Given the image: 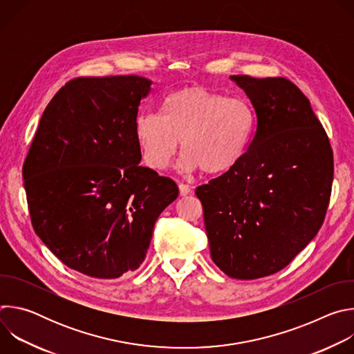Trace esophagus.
I'll return each instance as SVG.
<instances>
[{"mask_svg": "<svg viewBox=\"0 0 354 354\" xmlns=\"http://www.w3.org/2000/svg\"><path fill=\"white\" fill-rule=\"evenodd\" d=\"M178 187H179V193H180V196H187L192 190H190V187L187 186V185H183V183H179L178 185Z\"/></svg>", "mask_w": 354, "mask_h": 354, "instance_id": "esophagus-1", "label": "esophagus"}]
</instances>
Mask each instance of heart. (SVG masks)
<instances>
[{
  "label": "heart",
  "mask_w": 354,
  "mask_h": 354,
  "mask_svg": "<svg viewBox=\"0 0 354 354\" xmlns=\"http://www.w3.org/2000/svg\"><path fill=\"white\" fill-rule=\"evenodd\" d=\"M134 131L149 168L167 169L182 141V172L203 169L218 175L232 169L245 156L255 131V112L245 99L189 86L165 97L161 118L140 115Z\"/></svg>",
  "instance_id": "obj_1"
}]
</instances>
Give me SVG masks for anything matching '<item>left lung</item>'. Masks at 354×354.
I'll use <instances>...</instances> for the list:
<instances>
[{"instance_id":"left-lung-1","label":"left lung","mask_w":354,"mask_h":354,"mask_svg":"<svg viewBox=\"0 0 354 354\" xmlns=\"http://www.w3.org/2000/svg\"><path fill=\"white\" fill-rule=\"evenodd\" d=\"M255 111L242 160L196 189L213 262L254 280L286 268L318 234L329 205L333 154L308 97L286 78L231 75Z\"/></svg>"}]
</instances>
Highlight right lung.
Wrapping results in <instances>:
<instances>
[{
    "label": "right lung",
    "mask_w": 354,
    "mask_h": 354,
    "mask_svg": "<svg viewBox=\"0 0 354 354\" xmlns=\"http://www.w3.org/2000/svg\"><path fill=\"white\" fill-rule=\"evenodd\" d=\"M148 78H77L50 100L22 175L35 232L68 268L118 279L144 262L176 183L140 167L137 112Z\"/></svg>",
    "instance_id": "right-lung-1"
}]
</instances>
